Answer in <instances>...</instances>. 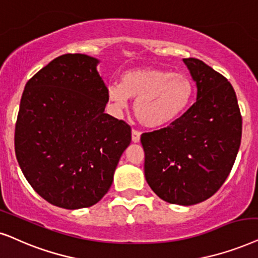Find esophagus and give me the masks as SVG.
<instances>
[{"label": "esophagus", "instance_id": "1", "mask_svg": "<svg viewBox=\"0 0 258 258\" xmlns=\"http://www.w3.org/2000/svg\"><path fill=\"white\" fill-rule=\"evenodd\" d=\"M140 139H141V133L134 129L132 132V141L134 143H137V142H140Z\"/></svg>", "mask_w": 258, "mask_h": 258}]
</instances>
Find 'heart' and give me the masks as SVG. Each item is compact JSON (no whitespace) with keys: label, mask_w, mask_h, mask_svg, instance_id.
Listing matches in <instances>:
<instances>
[{"label":"heart","mask_w":258,"mask_h":258,"mask_svg":"<svg viewBox=\"0 0 258 258\" xmlns=\"http://www.w3.org/2000/svg\"><path fill=\"white\" fill-rule=\"evenodd\" d=\"M108 97L118 110L125 108L128 99L136 100L134 111L140 123L159 129L181 118L192 100L193 84L182 73L134 69L123 73L119 84L109 86Z\"/></svg>","instance_id":"heart-1"}]
</instances>
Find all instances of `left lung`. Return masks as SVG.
<instances>
[{"label":"left lung","instance_id":"left-lung-1","mask_svg":"<svg viewBox=\"0 0 258 258\" xmlns=\"http://www.w3.org/2000/svg\"><path fill=\"white\" fill-rule=\"evenodd\" d=\"M197 100L167 128L142 134L145 175L155 195L189 206L209 199L225 181L239 150L242 116L232 85L202 60L182 59Z\"/></svg>","mask_w":258,"mask_h":258}]
</instances>
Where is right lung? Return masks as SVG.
Masks as SVG:
<instances>
[{"label": "right lung", "mask_w": 258, "mask_h": 258, "mask_svg": "<svg viewBox=\"0 0 258 258\" xmlns=\"http://www.w3.org/2000/svg\"><path fill=\"white\" fill-rule=\"evenodd\" d=\"M99 60L63 54L27 82L15 125L16 159L27 181L52 205H95L106 195L132 141L125 122L104 112Z\"/></svg>", "instance_id": "1"}]
</instances>
